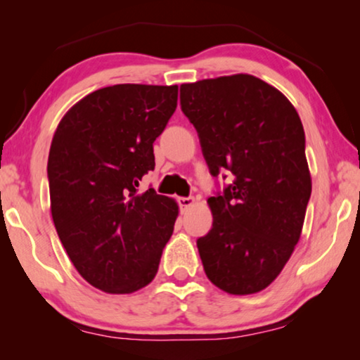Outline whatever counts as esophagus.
<instances>
[{
	"instance_id": "obj_1",
	"label": "esophagus",
	"mask_w": 360,
	"mask_h": 360,
	"mask_svg": "<svg viewBox=\"0 0 360 360\" xmlns=\"http://www.w3.org/2000/svg\"><path fill=\"white\" fill-rule=\"evenodd\" d=\"M176 201H179L180 210H188L190 206L195 203V198H193V196H180V198Z\"/></svg>"
}]
</instances>
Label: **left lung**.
Returning a JSON list of instances; mask_svg holds the SVG:
<instances>
[{"mask_svg":"<svg viewBox=\"0 0 360 360\" xmlns=\"http://www.w3.org/2000/svg\"><path fill=\"white\" fill-rule=\"evenodd\" d=\"M180 105L210 174H231L196 240L206 277L231 295L257 293L288 262L311 196L302 121L277 88L245 73L185 83Z\"/></svg>","mask_w":360,"mask_h":360,"instance_id":"obj_1","label":"left lung"}]
</instances>
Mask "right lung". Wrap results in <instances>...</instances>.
Here are the masks:
<instances>
[{
	"mask_svg": "<svg viewBox=\"0 0 360 360\" xmlns=\"http://www.w3.org/2000/svg\"><path fill=\"white\" fill-rule=\"evenodd\" d=\"M179 86H106L62 117L47 162L51 211L78 274L108 293L154 280L179 206L139 181L154 170V141L174 115Z\"/></svg>",
	"mask_w": 360,
	"mask_h": 360,
	"instance_id": "add662e5",
	"label": "right lung"
}]
</instances>
